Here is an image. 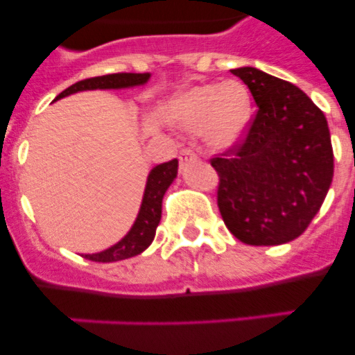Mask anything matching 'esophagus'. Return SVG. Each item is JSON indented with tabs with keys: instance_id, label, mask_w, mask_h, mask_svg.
Masks as SVG:
<instances>
[{
	"instance_id": "1",
	"label": "esophagus",
	"mask_w": 355,
	"mask_h": 355,
	"mask_svg": "<svg viewBox=\"0 0 355 355\" xmlns=\"http://www.w3.org/2000/svg\"><path fill=\"white\" fill-rule=\"evenodd\" d=\"M178 158H180L181 167H187V165H190V163H193V162H197V159H199L192 149H183L180 153V156H178Z\"/></svg>"
}]
</instances>
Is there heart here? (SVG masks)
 Returning a JSON list of instances; mask_svg holds the SVG:
<instances>
[{"label":"heart","mask_w":355,"mask_h":355,"mask_svg":"<svg viewBox=\"0 0 355 355\" xmlns=\"http://www.w3.org/2000/svg\"><path fill=\"white\" fill-rule=\"evenodd\" d=\"M168 114L187 130H205L211 146L229 147L249 124V90L240 81L197 85L172 99Z\"/></svg>","instance_id":"obj_1"}]
</instances>
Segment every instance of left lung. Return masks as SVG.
Returning <instances> with one entry per match:
<instances>
[{"label":"left lung","instance_id":"obj_1","mask_svg":"<svg viewBox=\"0 0 355 355\" xmlns=\"http://www.w3.org/2000/svg\"><path fill=\"white\" fill-rule=\"evenodd\" d=\"M258 105L241 142L211 158L224 224L247 245H281L311 224L334 174L324 112L293 83L254 67L231 71Z\"/></svg>","mask_w":355,"mask_h":355}]
</instances>
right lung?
<instances>
[{
  "label": "right lung",
  "instance_id": "obj_1",
  "mask_svg": "<svg viewBox=\"0 0 355 355\" xmlns=\"http://www.w3.org/2000/svg\"><path fill=\"white\" fill-rule=\"evenodd\" d=\"M149 76V72H142V74H137V72H117V74L89 78V80H81L78 83L71 85L69 89L58 94L56 99L69 96V94L80 92V90L128 89V87H137V85L147 83ZM175 175H178V159H171L167 163L156 165L149 172L142 206H140L139 216H137L133 227L130 229V233L122 238L119 243H115L114 247H110V249L97 254H85V258L90 259V261L112 263L133 258L137 254L144 252L150 245V241L155 240L156 227H158L159 218H162L163 196H165L167 188L171 187Z\"/></svg>",
  "mask_w": 355,
  "mask_h": 355
}]
</instances>
